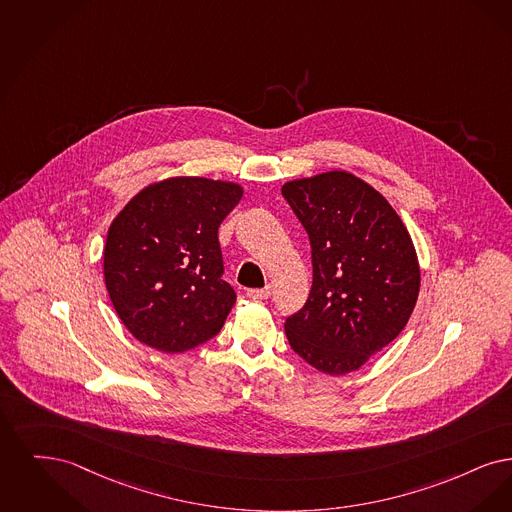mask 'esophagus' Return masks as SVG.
Wrapping results in <instances>:
<instances>
[{"label":"esophagus","mask_w":512,"mask_h":512,"mask_svg":"<svg viewBox=\"0 0 512 512\" xmlns=\"http://www.w3.org/2000/svg\"><path fill=\"white\" fill-rule=\"evenodd\" d=\"M246 296L252 298V300H267L271 296V289L264 287V289H248L246 290Z\"/></svg>","instance_id":"esophagus-1"}]
</instances>
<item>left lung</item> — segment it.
I'll return each mask as SVG.
<instances>
[{
    "mask_svg": "<svg viewBox=\"0 0 512 512\" xmlns=\"http://www.w3.org/2000/svg\"><path fill=\"white\" fill-rule=\"evenodd\" d=\"M312 245L313 283L287 317L290 348L327 375L357 371L415 310L421 269L407 227L369 183L344 170L281 189Z\"/></svg>",
    "mask_w": 512,
    "mask_h": 512,
    "instance_id": "left-lung-1",
    "label": "left lung"
}]
</instances>
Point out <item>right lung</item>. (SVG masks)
Instances as JSON below:
<instances>
[{
	"mask_svg": "<svg viewBox=\"0 0 512 512\" xmlns=\"http://www.w3.org/2000/svg\"><path fill=\"white\" fill-rule=\"evenodd\" d=\"M241 199L233 181L168 178L141 189L112 220L105 285L139 342L179 354L220 333L237 294L222 279L218 227Z\"/></svg>",
	"mask_w": 512,
	"mask_h": 512,
	"instance_id": "add662e5",
	"label": "right lung"
}]
</instances>
